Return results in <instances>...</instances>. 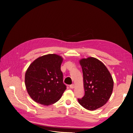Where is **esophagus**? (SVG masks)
<instances>
[{
	"label": "esophagus",
	"mask_w": 133,
	"mask_h": 133,
	"mask_svg": "<svg viewBox=\"0 0 133 133\" xmlns=\"http://www.w3.org/2000/svg\"><path fill=\"white\" fill-rule=\"evenodd\" d=\"M74 87H75V85H74V84H71V85H69L70 88L72 89V88H74Z\"/></svg>",
	"instance_id": "obj_1"
}]
</instances>
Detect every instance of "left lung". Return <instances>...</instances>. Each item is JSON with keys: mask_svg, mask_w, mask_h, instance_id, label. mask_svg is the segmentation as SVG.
<instances>
[{"mask_svg": "<svg viewBox=\"0 0 133 133\" xmlns=\"http://www.w3.org/2000/svg\"><path fill=\"white\" fill-rule=\"evenodd\" d=\"M83 74L84 96L78 98L79 103L89 110L104 106L112 94L114 82L111 76L98 59L89 57L80 61Z\"/></svg>", "mask_w": 133, "mask_h": 133, "instance_id": "obj_1", "label": "left lung"}]
</instances>
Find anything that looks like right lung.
I'll use <instances>...</instances> for the list:
<instances>
[{
	"label": "right lung",
	"instance_id": "obj_1",
	"mask_svg": "<svg viewBox=\"0 0 133 133\" xmlns=\"http://www.w3.org/2000/svg\"><path fill=\"white\" fill-rule=\"evenodd\" d=\"M62 57L56 54L43 56L34 61L25 74V85L36 102L48 106L57 102L66 89L61 69Z\"/></svg>",
	"mask_w": 133,
	"mask_h": 133
}]
</instances>
